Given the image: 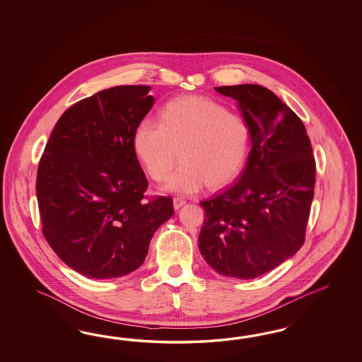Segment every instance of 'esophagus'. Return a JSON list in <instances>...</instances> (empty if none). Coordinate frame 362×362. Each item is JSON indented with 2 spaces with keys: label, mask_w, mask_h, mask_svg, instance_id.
I'll list each match as a JSON object with an SVG mask.
<instances>
[{
  "label": "esophagus",
  "mask_w": 362,
  "mask_h": 362,
  "mask_svg": "<svg viewBox=\"0 0 362 362\" xmlns=\"http://www.w3.org/2000/svg\"><path fill=\"white\" fill-rule=\"evenodd\" d=\"M186 204V200L183 197H174V209H182L183 206Z\"/></svg>",
  "instance_id": "1"
}]
</instances>
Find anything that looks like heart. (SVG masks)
<instances>
[{
    "instance_id": "1",
    "label": "heart",
    "mask_w": 362,
    "mask_h": 362,
    "mask_svg": "<svg viewBox=\"0 0 362 362\" xmlns=\"http://www.w3.org/2000/svg\"><path fill=\"white\" fill-rule=\"evenodd\" d=\"M247 121L218 102L197 95L173 99L160 112V122L143 118L132 143L153 180L167 177L165 189L194 194L207 185L218 189L239 175L250 147Z\"/></svg>"
}]
</instances>
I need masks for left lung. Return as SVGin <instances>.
<instances>
[{"label":"left lung","mask_w":362,"mask_h":362,"mask_svg":"<svg viewBox=\"0 0 362 362\" xmlns=\"http://www.w3.org/2000/svg\"><path fill=\"white\" fill-rule=\"evenodd\" d=\"M250 126L252 147L235 183L200 202L199 251L218 274L255 279L303 247L316 162L304 123L260 85L220 86Z\"/></svg>","instance_id":"left-lung-1"}]
</instances>
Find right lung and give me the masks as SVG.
Returning a JSON list of instances; mask_svg holds the SVG:
<instances>
[{"mask_svg": "<svg viewBox=\"0 0 362 362\" xmlns=\"http://www.w3.org/2000/svg\"><path fill=\"white\" fill-rule=\"evenodd\" d=\"M150 86H115L82 99L55 123L37 171L45 239L88 279L142 265L155 230L174 215L170 197H144L148 182L134 148L153 107Z\"/></svg>", "mask_w": 362, "mask_h": 362, "instance_id": "right-lung-1", "label": "right lung"}]
</instances>
